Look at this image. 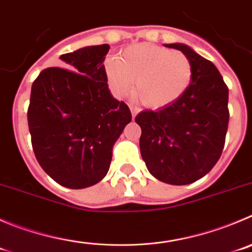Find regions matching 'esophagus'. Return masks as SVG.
<instances>
[{
    "mask_svg": "<svg viewBox=\"0 0 252 252\" xmlns=\"http://www.w3.org/2000/svg\"><path fill=\"white\" fill-rule=\"evenodd\" d=\"M130 112H131V117H133L134 119L135 118V115L140 112V109L138 107H135V105H130Z\"/></svg>",
    "mask_w": 252,
    "mask_h": 252,
    "instance_id": "1",
    "label": "esophagus"
}]
</instances>
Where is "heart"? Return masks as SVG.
I'll list each match as a JSON object with an SVG mask.
<instances>
[{"label":"heart","mask_w":252,"mask_h":252,"mask_svg":"<svg viewBox=\"0 0 252 252\" xmlns=\"http://www.w3.org/2000/svg\"><path fill=\"white\" fill-rule=\"evenodd\" d=\"M192 63L185 53L153 43L124 49L105 62L110 89L117 95L134 94L148 108L168 107L184 95L192 81Z\"/></svg>","instance_id":"1"}]
</instances>
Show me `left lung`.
Wrapping results in <instances>:
<instances>
[{
    "label": "left lung",
    "instance_id": "8db88e82",
    "mask_svg": "<svg viewBox=\"0 0 252 252\" xmlns=\"http://www.w3.org/2000/svg\"><path fill=\"white\" fill-rule=\"evenodd\" d=\"M192 63V81L180 99L135 117L142 128L140 154L154 178L171 185L196 182L218 163L229 124V89L218 68L183 43Z\"/></svg>",
    "mask_w": 252,
    "mask_h": 252
}]
</instances>
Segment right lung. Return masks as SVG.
Masks as SVG:
<instances>
[{"instance_id": "right-lung-1", "label": "right lung", "mask_w": 252, "mask_h": 252, "mask_svg": "<svg viewBox=\"0 0 252 252\" xmlns=\"http://www.w3.org/2000/svg\"><path fill=\"white\" fill-rule=\"evenodd\" d=\"M109 44L61 56L63 67L46 68L31 89L28 128L37 161L69 189L107 175L113 145L130 123L128 105L110 94L103 64Z\"/></svg>"}]
</instances>
